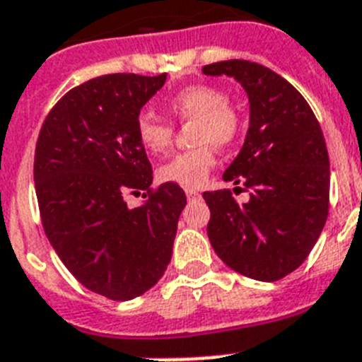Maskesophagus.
Segmentation results:
<instances>
[{
	"instance_id": "esophagus-1",
	"label": "esophagus",
	"mask_w": 362,
	"mask_h": 362,
	"mask_svg": "<svg viewBox=\"0 0 362 362\" xmlns=\"http://www.w3.org/2000/svg\"><path fill=\"white\" fill-rule=\"evenodd\" d=\"M185 197H187L189 200H193V199H199L200 193H199V191H194V189H185Z\"/></svg>"
}]
</instances>
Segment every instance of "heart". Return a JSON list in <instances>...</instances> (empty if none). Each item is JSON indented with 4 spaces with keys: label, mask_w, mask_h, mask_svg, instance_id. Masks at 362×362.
Segmentation results:
<instances>
[{
    "label": "heart",
    "mask_w": 362,
    "mask_h": 362,
    "mask_svg": "<svg viewBox=\"0 0 362 362\" xmlns=\"http://www.w3.org/2000/svg\"><path fill=\"white\" fill-rule=\"evenodd\" d=\"M224 94L211 86H189L168 100V109L180 120L194 122L193 142L199 147L185 151L162 163L156 171L160 182L194 189L206 182L215 165V148L229 147L240 134L242 120ZM138 142L151 155H162L173 140V127L153 111H142L134 124Z\"/></svg>",
    "instance_id": "b5f03b06"
}]
</instances>
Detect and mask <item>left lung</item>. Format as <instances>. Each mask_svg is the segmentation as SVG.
<instances>
[{
    "label": "left lung",
    "instance_id": "8db88e82",
    "mask_svg": "<svg viewBox=\"0 0 362 362\" xmlns=\"http://www.w3.org/2000/svg\"><path fill=\"white\" fill-rule=\"evenodd\" d=\"M229 76L246 90L250 127L224 182L242 184L250 200L231 191H207V237L226 266L255 281L273 282L295 272L326 224L329 158L315 115L290 81L247 59L202 69ZM240 189V187H235ZM233 189V191H235Z\"/></svg>",
    "mask_w": 362,
    "mask_h": 362
}]
</instances>
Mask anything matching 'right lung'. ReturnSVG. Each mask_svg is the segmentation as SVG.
<instances>
[{"instance_id":"add662e5","label":"right lung","mask_w":362,"mask_h":362,"mask_svg":"<svg viewBox=\"0 0 362 362\" xmlns=\"http://www.w3.org/2000/svg\"><path fill=\"white\" fill-rule=\"evenodd\" d=\"M165 80L86 81L56 103L36 144L34 184L50 246L81 284L112 300H131L162 279L187 202L169 182L151 193L153 171L134 131ZM142 190L150 199L131 210L123 197Z\"/></svg>"}]
</instances>
